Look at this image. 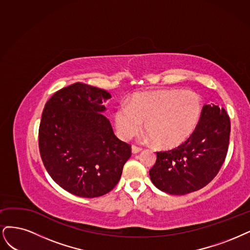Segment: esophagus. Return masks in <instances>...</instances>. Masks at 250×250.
<instances>
[{
    "instance_id": "esophagus-1",
    "label": "esophagus",
    "mask_w": 250,
    "mask_h": 250,
    "mask_svg": "<svg viewBox=\"0 0 250 250\" xmlns=\"http://www.w3.org/2000/svg\"><path fill=\"white\" fill-rule=\"evenodd\" d=\"M141 150H142L141 147H138V146H132V152H133V154H138V152H140Z\"/></svg>"
}]
</instances>
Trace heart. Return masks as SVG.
<instances>
[{
	"mask_svg": "<svg viewBox=\"0 0 250 250\" xmlns=\"http://www.w3.org/2000/svg\"><path fill=\"white\" fill-rule=\"evenodd\" d=\"M203 113V101L190 90L166 89L134 94L128 104L114 113L118 135L125 140L138 134L142 124L161 148H173L186 142L195 132Z\"/></svg>",
	"mask_w": 250,
	"mask_h": 250,
	"instance_id": "obj_1",
	"label": "heart"
}]
</instances>
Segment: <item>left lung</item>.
<instances>
[{
  "label": "left lung",
  "mask_w": 250,
  "mask_h": 250,
  "mask_svg": "<svg viewBox=\"0 0 250 250\" xmlns=\"http://www.w3.org/2000/svg\"><path fill=\"white\" fill-rule=\"evenodd\" d=\"M230 120L224 108L205 104L195 132L180 146L158 151L149 170L152 184L168 194L197 191L218 173L228 154Z\"/></svg>",
  "instance_id": "8db88e82"
}]
</instances>
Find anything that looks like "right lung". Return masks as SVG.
I'll return each mask as SVG.
<instances>
[{"label":"right lung","instance_id":"1","mask_svg":"<svg viewBox=\"0 0 250 250\" xmlns=\"http://www.w3.org/2000/svg\"><path fill=\"white\" fill-rule=\"evenodd\" d=\"M111 94L75 83L45 104L39 125V151L51 178L80 197H99L113 189L131 157V146L114 135L103 103Z\"/></svg>","mask_w":250,"mask_h":250}]
</instances>
